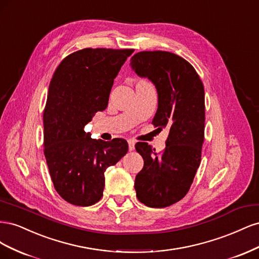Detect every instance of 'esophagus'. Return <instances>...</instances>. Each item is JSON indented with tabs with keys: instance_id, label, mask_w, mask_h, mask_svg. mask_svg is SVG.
I'll return each mask as SVG.
<instances>
[{
	"instance_id": "obj_1",
	"label": "esophagus",
	"mask_w": 259,
	"mask_h": 259,
	"mask_svg": "<svg viewBox=\"0 0 259 259\" xmlns=\"http://www.w3.org/2000/svg\"><path fill=\"white\" fill-rule=\"evenodd\" d=\"M127 143H128V150H130V151H133V150H134V148H135V142H134V140H133V139H130Z\"/></svg>"
}]
</instances>
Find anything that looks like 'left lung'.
Returning a JSON list of instances; mask_svg holds the SVG:
<instances>
[{
    "label": "left lung",
    "mask_w": 259,
    "mask_h": 259,
    "mask_svg": "<svg viewBox=\"0 0 259 259\" xmlns=\"http://www.w3.org/2000/svg\"><path fill=\"white\" fill-rule=\"evenodd\" d=\"M137 75L148 77L158 92L152 124L169 133L162 154L147 143H137L144 167L135 178L138 200L162 208L182 200L189 191L201 162L204 142V88L194 68L169 52H139L131 58Z\"/></svg>",
    "instance_id": "left-lung-1"
}]
</instances>
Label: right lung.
I'll return each instance as SVG.
<instances>
[{
	"instance_id": "add662e5",
	"label": "right lung",
	"mask_w": 259,
	"mask_h": 259,
	"mask_svg": "<svg viewBox=\"0 0 259 259\" xmlns=\"http://www.w3.org/2000/svg\"><path fill=\"white\" fill-rule=\"evenodd\" d=\"M134 50L84 49L60 62L43 113L44 155L55 189L70 204L97 203L105 171L128 150L125 139L91 138L84 126L108 106L115 76Z\"/></svg>"
}]
</instances>
